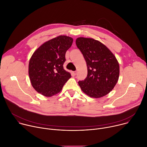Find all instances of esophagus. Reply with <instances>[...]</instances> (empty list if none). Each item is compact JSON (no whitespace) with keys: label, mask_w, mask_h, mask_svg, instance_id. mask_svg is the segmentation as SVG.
Instances as JSON below:
<instances>
[{"label":"esophagus","mask_w":147,"mask_h":147,"mask_svg":"<svg viewBox=\"0 0 147 147\" xmlns=\"http://www.w3.org/2000/svg\"><path fill=\"white\" fill-rule=\"evenodd\" d=\"M76 74H77V71H73V74L74 76H76Z\"/></svg>","instance_id":"34e87169"}]
</instances>
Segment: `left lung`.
Returning a JSON list of instances; mask_svg holds the SVG:
<instances>
[{"label": "left lung", "mask_w": 147, "mask_h": 147, "mask_svg": "<svg viewBox=\"0 0 147 147\" xmlns=\"http://www.w3.org/2000/svg\"><path fill=\"white\" fill-rule=\"evenodd\" d=\"M76 44L84 57L87 77L78 82L82 91L95 98L102 97L115 87L119 77V63L111 51L97 40L80 37Z\"/></svg>", "instance_id": "left-lung-1"}]
</instances>
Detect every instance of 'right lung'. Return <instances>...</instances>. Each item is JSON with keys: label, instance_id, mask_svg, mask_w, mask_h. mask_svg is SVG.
Segmentation results:
<instances>
[{"label": "right lung", "instance_id": "1", "mask_svg": "<svg viewBox=\"0 0 147 147\" xmlns=\"http://www.w3.org/2000/svg\"><path fill=\"white\" fill-rule=\"evenodd\" d=\"M73 39L60 35L39 47L32 55L28 73L33 88L45 96L59 93L71 74L63 69L65 54Z\"/></svg>", "mask_w": 147, "mask_h": 147}]
</instances>
